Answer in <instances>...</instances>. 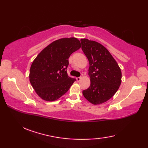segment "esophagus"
I'll use <instances>...</instances> for the list:
<instances>
[{"mask_svg":"<svg viewBox=\"0 0 148 148\" xmlns=\"http://www.w3.org/2000/svg\"><path fill=\"white\" fill-rule=\"evenodd\" d=\"M81 77H76V81H77V82H79V81H81Z\"/></svg>","mask_w":148,"mask_h":148,"instance_id":"1","label":"esophagus"}]
</instances>
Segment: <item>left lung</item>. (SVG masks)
<instances>
[{
  "mask_svg": "<svg viewBox=\"0 0 148 148\" xmlns=\"http://www.w3.org/2000/svg\"><path fill=\"white\" fill-rule=\"evenodd\" d=\"M83 51L89 61L90 86L83 96L94 105L101 104L114 96L121 83V71L111 53L95 40L81 39Z\"/></svg>",
  "mask_w": 148,
  "mask_h": 148,
  "instance_id": "1",
  "label": "left lung"
}]
</instances>
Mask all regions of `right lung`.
Masks as SVG:
<instances>
[{"label": "right lung", "instance_id": "right-lung-1", "mask_svg": "<svg viewBox=\"0 0 148 148\" xmlns=\"http://www.w3.org/2000/svg\"><path fill=\"white\" fill-rule=\"evenodd\" d=\"M80 48L76 37L61 38L47 46L34 60L29 80L40 98L55 101L69 90L76 79L67 75L69 58Z\"/></svg>", "mask_w": 148, "mask_h": 148}]
</instances>
